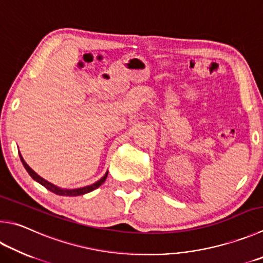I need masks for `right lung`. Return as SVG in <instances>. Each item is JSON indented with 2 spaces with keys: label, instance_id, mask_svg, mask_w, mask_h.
Returning a JSON list of instances; mask_svg holds the SVG:
<instances>
[{
  "label": "right lung",
  "instance_id": "right-lung-1",
  "mask_svg": "<svg viewBox=\"0 0 263 263\" xmlns=\"http://www.w3.org/2000/svg\"><path fill=\"white\" fill-rule=\"evenodd\" d=\"M19 157H21V161H22V163H23V165H24V168L26 169L28 175H30L33 179H34L35 181H37V183H39V184H41L42 186H45V187H46L47 190L51 191L52 193H55V194H57V195H64V197H77V195H83V194L92 192V191H94L95 189H98L99 186H101V185L104 183V180H106L107 176H108V171H107L106 175H104L101 179H99V180L97 181V183H94V184H92V185H88V186H85V187L72 189V190L61 189V187H59V186L51 184V183H49L48 180H46V179H44L42 177H40V176L37 175L34 170H32V169L30 168V166H28V164L26 163V162L24 161V159H23V156H22L21 153H19Z\"/></svg>",
  "mask_w": 263,
  "mask_h": 263
}]
</instances>
